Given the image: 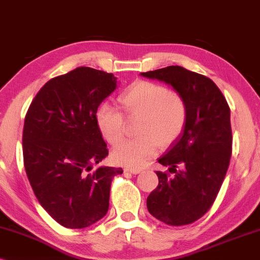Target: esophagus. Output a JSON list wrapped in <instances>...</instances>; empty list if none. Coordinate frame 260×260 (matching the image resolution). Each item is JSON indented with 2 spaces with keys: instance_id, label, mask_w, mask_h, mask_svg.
<instances>
[{
  "instance_id": "34e87169",
  "label": "esophagus",
  "mask_w": 260,
  "mask_h": 260,
  "mask_svg": "<svg viewBox=\"0 0 260 260\" xmlns=\"http://www.w3.org/2000/svg\"><path fill=\"white\" fill-rule=\"evenodd\" d=\"M124 171L126 172H129V174H133V175H138L141 172V169H136V168H127L124 169Z\"/></svg>"
}]
</instances>
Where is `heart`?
<instances>
[{
    "mask_svg": "<svg viewBox=\"0 0 260 260\" xmlns=\"http://www.w3.org/2000/svg\"><path fill=\"white\" fill-rule=\"evenodd\" d=\"M128 117H140L137 139L126 141L113 151L116 164L141 168L157 153L158 145L168 147L181 137L188 120V106L177 92L153 82L141 81L129 86L120 99ZM106 140L117 145L126 133V120L115 107L102 106L96 114Z\"/></svg>",
    "mask_w": 260,
    "mask_h": 260,
    "instance_id": "b5f03b06",
    "label": "heart"
}]
</instances>
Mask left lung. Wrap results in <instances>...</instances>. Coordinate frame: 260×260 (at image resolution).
I'll return each instance as SVG.
<instances>
[{"label":"left lung","instance_id":"8db88e82","mask_svg":"<svg viewBox=\"0 0 260 260\" xmlns=\"http://www.w3.org/2000/svg\"><path fill=\"white\" fill-rule=\"evenodd\" d=\"M140 75L171 85L188 106L184 131L158 158L175 175L155 172L159 183L147 197V209L166 224L192 223L213 206L230 165V107L212 79L178 65Z\"/></svg>","mask_w":260,"mask_h":260}]
</instances>
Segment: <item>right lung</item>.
I'll return each instance as SVG.
<instances>
[{
  "instance_id": "right-lung-1",
  "label": "right lung",
  "mask_w": 260,
  "mask_h": 260,
  "mask_svg": "<svg viewBox=\"0 0 260 260\" xmlns=\"http://www.w3.org/2000/svg\"><path fill=\"white\" fill-rule=\"evenodd\" d=\"M113 74L81 67L48 81L25 117V170L41 207L67 228L98 222L109 208L114 176L121 168L100 166L108 148L96 113L117 86Z\"/></svg>"
}]
</instances>
